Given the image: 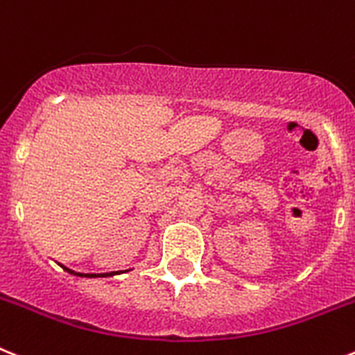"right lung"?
Segmentation results:
<instances>
[{"mask_svg": "<svg viewBox=\"0 0 355 355\" xmlns=\"http://www.w3.org/2000/svg\"><path fill=\"white\" fill-rule=\"evenodd\" d=\"M58 265H60V263H58ZM60 266L65 272H69V274L72 275H78V277H112V275H114V272H110V274H81V272L71 270V268H67L65 265H60Z\"/></svg>", "mask_w": 355, "mask_h": 355, "instance_id": "obj_1", "label": "right lung"}]
</instances>
